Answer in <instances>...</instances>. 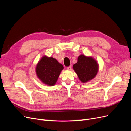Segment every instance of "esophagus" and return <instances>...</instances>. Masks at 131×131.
Wrapping results in <instances>:
<instances>
[{"label": "esophagus", "mask_w": 131, "mask_h": 131, "mask_svg": "<svg viewBox=\"0 0 131 131\" xmlns=\"http://www.w3.org/2000/svg\"><path fill=\"white\" fill-rule=\"evenodd\" d=\"M71 69H72V66H70L69 67H67V69L68 70H70Z\"/></svg>", "instance_id": "1"}]
</instances>
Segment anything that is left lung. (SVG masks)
I'll return each mask as SVG.
<instances>
[{
    "mask_svg": "<svg viewBox=\"0 0 131 131\" xmlns=\"http://www.w3.org/2000/svg\"><path fill=\"white\" fill-rule=\"evenodd\" d=\"M73 69L82 83H86L96 77L99 70L97 61L92 56L80 54L77 63L73 65Z\"/></svg>",
    "mask_w": 131,
    "mask_h": 131,
    "instance_id": "8db88e82",
    "label": "left lung"
}]
</instances>
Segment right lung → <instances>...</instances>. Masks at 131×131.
I'll use <instances>...</instances> for the list:
<instances>
[{"mask_svg": "<svg viewBox=\"0 0 131 131\" xmlns=\"http://www.w3.org/2000/svg\"><path fill=\"white\" fill-rule=\"evenodd\" d=\"M63 69V65L54 58L44 55L38 62L35 67V73L43 84L53 86L56 84Z\"/></svg>", "mask_w": 131, "mask_h": 131, "instance_id": "add662e5", "label": "right lung"}]
</instances>
